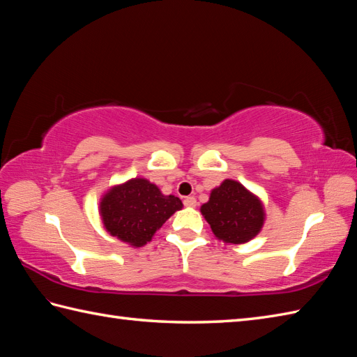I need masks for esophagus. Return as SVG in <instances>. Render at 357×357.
<instances>
[{"label": "esophagus", "mask_w": 357, "mask_h": 357, "mask_svg": "<svg viewBox=\"0 0 357 357\" xmlns=\"http://www.w3.org/2000/svg\"><path fill=\"white\" fill-rule=\"evenodd\" d=\"M196 204H198V202H196V199L193 198V196H187V198L184 199V206L185 207H196Z\"/></svg>", "instance_id": "esophagus-1"}]
</instances>
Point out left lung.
<instances>
[{
    "mask_svg": "<svg viewBox=\"0 0 357 357\" xmlns=\"http://www.w3.org/2000/svg\"><path fill=\"white\" fill-rule=\"evenodd\" d=\"M199 210L215 238L234 245L255 239L267 218L259 196L234 179H224L221 185L215 187Z\"/></svg>",
    "mask_w": 357,
    "mask_h": 357,
    "instance_id": "1",
    "label": "left lung"
}]
</instances>
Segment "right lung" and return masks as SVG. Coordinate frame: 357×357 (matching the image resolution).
<instances>
[{
	"instance_id": "1",
	"label": "right lung",
	"mask_w": 357,
	"mask_h": 357,
	"mask_svg": "<svg viewBox=\"0 0 357 357\" xmlns=\"http://www.w3.org/2000/svg\"><path fill=\"white\" fill-rule=\"evenodd\" d=\"M183 207L178 196L164 195L156 184L136 176L109 187L101 196L98 211L110 236L139 248Z\"/></svg>"
}]
</instances>
